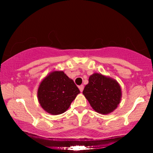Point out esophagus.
Segmentation results:
<instances>
[{
    "label": "esophagus",
    "instance_id": "obj_1",
    "mask_svg": "<svg viewBox=\"0 0 153 153\" xmlns=\"http://www.w3.org/2000/svg\"><path fill=\"white\" fill-rule=\"evenodd\" d=\"M79 88L81 92H82L83 91V88H84V86H83V85H81L79 86Z\"/></svg>",
    "mask_w": 153,
    "mask_h": 153
}]
</instances>
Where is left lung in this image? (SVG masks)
I'll return each mask as SVG.
<instances>
[{
  "label": "left lung",
  "mask_w": 153,
  "mask_h": 153,
  "mask_svg": "<svg viewBox=\"0 0 153 153\" xmlns=\"http://www.w3.org/2000/svg\"><path fill=\"white\" fill-rule=\"evenodd\" d=\"M83 94L92 108L102 114L114 111L120 104L122 97L119 83L115 79L98 73L90 76Z\"/></svg>",
  "instance_id": "left-lung-1"
}]
</instances>
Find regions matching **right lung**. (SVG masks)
I'll list each match as a JSON object with an SVG mask.
<instances>
[{
  "instance_id": "1",
  "label": "right lung",
  "mask_w": 153,
  "mask_h": 153,
  "mask_svg": "<svg viewBox=\"0 0 153 153\" xmlns=\"http://www.w3.org/2000/svg\"><path fill=\"white\" fill-rule=\"evenodd\" d=\"M80 93L72 79L63 71H53L42 81L37 90V99L46 112L58 115L65 112Z\"/></svg>"
}]
</instances>
